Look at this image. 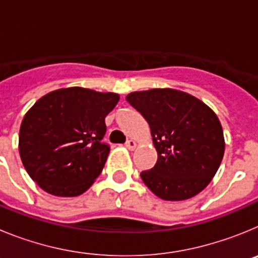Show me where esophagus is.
<instances>
[{"instance_id":"34e87169","label":"esophagus","mask_w":258,"mask_h":258,"mask_svg":"<svg viewBox=\"0 0 258 258\" xmlns=\"http://www.w3.org/2000/svg\"><path fill=\"white\" fill-rule=\"evenodd\" d=\"M125 147H126L127 150H134L137 147V142L133 140H129L126 143H125Z\"/></svg>"}]
</instances>
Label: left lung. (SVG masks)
<instances>
[{
    "label": "left lung",
    "instance_id": "left-lung-1",
    "mask_svg": "<svg viewBox=\"0 0 258 258\" xmlns=\"http://www.w3.org/2000/svg\"><path fill=\"white\" fill-rule=\"evenodd\" d=\"M126 101L147 120L157 151L154 168L141 173L146 186L166 202L202 192L225 154L222 126L213 109L199 98L170 88L133 92Z\"/></svg>",
    "mask_w": 258,
    "mask_h": 258
}]
</instances>
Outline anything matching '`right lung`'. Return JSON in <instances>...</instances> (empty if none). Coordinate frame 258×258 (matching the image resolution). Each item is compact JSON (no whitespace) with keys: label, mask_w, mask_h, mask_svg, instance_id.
Returning <instances> with one entry per match:
<instances>
[{"label":"right lung","mask_w":258,"mask_h":258,"mask_svg":"<svg viewBox=\"0 0 258 258\" xmlns=\"http://www.w3.org/2000/svg\"><path fill=\"white\" fill-rule=\"evenodd\" d=\"M120 95L61 88L41 97L23 117L19 154L27 173L47 194L79 197L101 174L109 154L104 118Z\"/></svg>","instance_id":"add662e5"}]
</instances>
